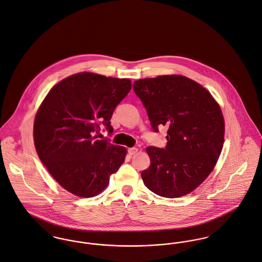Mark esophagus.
Returning a JSON list of instances; mask_svg holds the SVG:
<instances>
[{
	"label": "esophagus",
	"mask_w": 262,
	"mask_h": 262,
	"mask_svg": "<svg viewBox=\"0 0 262 262\" xmlns=\"http://www.w3.org/2000/svg\"><path fill=\"white\" fill-rule=\"evenodd\" d=\"M137 152H138V148H129V149H128V153H129L130 156L136 154Z\"/></svg>",
	"instance_id": "1"
}]
</instances>
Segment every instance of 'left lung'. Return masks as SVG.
<instances>
[{
  "label": "left lung",
  "instance_id": "1",
  "mask_svg": "<svg viewBox=\"0 0 262 262\" xmlns=\"http://www.w3.org/2000/svg\"><path fill=\"white\" fill-rule=\"evenodd\" d=\"M152 128L167 126L164 149L147 147L151 164L141 173L155 194L177 198L195 190L212 172L224 143V118L217 101L199 83L182 75L135 81Z\"/></svg>",
  "mask_w": 262,
  "mask_h": 262
}]
</instances>
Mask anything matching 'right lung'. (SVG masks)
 <instances>
[{"label":"right lung","mask_w":262,"mask_h":262,"mask_svg":"<svg viewBox=\"0 0 262 262\" xmlns=\"http://www.w3.org/2000/svg\"><path fill=\"white\" fill-rule=\"evenodd\" d=\"M131 90V80L91 72L57 83L34 121L37 154L53 178L72 194L89 198L105 190L124 163L127 149L98 140L102 123L113 132L112 114Z\"/></svg>","instance_id":"obj_1"}]
</instances>
